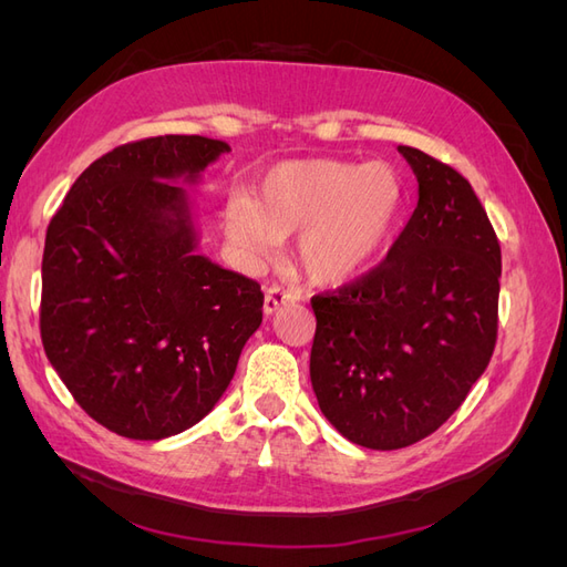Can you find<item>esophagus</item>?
<instances>
[{"label": "esophagus", "mask_w": 567, "mask_h": 567, "mask_svg": "<svg viewBox=\"0 0 567 567\" xmlns=\"http://www.w3.org/2000/svg\"><path fill=\"white\" fill-rule=\"evenodd\" d=\"M290 302H293V296H290L288 290H284V288H279V286H269V288L265 290V305H262V310H265L267 317H271V315H277L279 310H284V307L290 305Z\"/></svg>", "instance_id": "obj_1"}]
</instances>
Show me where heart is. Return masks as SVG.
I'll use <instances>...</instances> for the list:
<instances>
[{"instance_id": "1", "label": "heart", "mask_w": 567, "mask_h": 567, "mask_svg": "<svg viewBox=\"0 0 567 567\" xmlns=\"http://www.w3.org/2000/svg\"><path fill=\"white\" fill-rule=\"evenodd\" d=\"M404 205V179L385 161H286L262 175L255 200L238 196L227 205L225 234L246 260H265L300 234V271L333 288L379 262Z\"/></svg>"}]
</instances>
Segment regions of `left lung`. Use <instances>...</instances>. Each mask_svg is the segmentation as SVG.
<instances>
[{"instance_id":"left-lung-1","label":"left lung","mask_w":567,"mask_h":567,"mask_svg":"<svg viewBox=\"0 0 567 567\" xmlns=\"http://www.w3.org/2000/svg\"><path fill=\"white\" fill-rule=\"evenodd\" d=\"M419 205L379 269L312 298L310 379L321 414L367 450L409 447L447 421L496 342L502 248L473 186L398 146Z\"/></svg>"}]
</instances>
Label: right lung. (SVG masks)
Here are the masks:
<instances>
[{
	"label": "right lung",
	"mask_w": 567,
	"mask_h": 567,
	"mask_svg": "<svg viewBox=\"0 0 567 567\" xmlns=\"http://www.w3.org/2000/svg\"><path fill=\"white\" fill-rule=\"evenodd\" d=\"M227 151L198 134L117 146L49 221L44 352L75 402L123 437L163 440L208 416L262 323L260 284L198 252L188 188Z\"/></svg>",
	"instance_id": "add662e5"
}]
</instances>
